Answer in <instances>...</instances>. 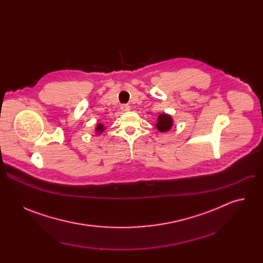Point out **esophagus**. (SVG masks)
Returning <instances> with one entry per match:
<instances>
[{"instance_id": "34e87169", "label": "esophagus", "mask_w": 263, "mask_h": 263, "mask_svg": "<svg viewBox=\"0 0 263 263\" xmlns=\"http://www.w3.org/2000/svg\"><path fill=\"white\" fill-rule=\"evenodd\" d=\"M121 109H122L123 112H127V111L130 110V106L127 105V104H123V105L121 106Z\"/></svg>"}]
</instances>
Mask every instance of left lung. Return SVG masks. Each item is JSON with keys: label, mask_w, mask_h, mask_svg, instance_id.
Returning <instances> with one entry per match:
<instances>
[{"label": "left lung", "mask_w": 263, "mask_h": 263, "mask_svg": "<svg viewBox=\"0 0 263 263\" xmlns=\"http://www.w3.org/2000/svg\"><path fill=\"white\" fill-rule=\"evenodd\" d=\"M172 126H173V120H172L171 116L163 114L158 117V123L156 124V128L160 132L168 131L172 128Z\"/></svg>", "instance_id": "1"}]
</instances>
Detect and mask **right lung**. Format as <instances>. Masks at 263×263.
Segmentation results:
<instances>
[{
  "label": "right lung",
  "instance_id": "add662e5",
  "mask_svg": "<svg viewBox=\"0 0 263 263\" xmlns=\"http://www.w3.org/2000/svg\"><path fill=\"white\" fill-rule=\"evenodd\" d=\"M104 130H105V128H104V126H103L102 124H99V125L97 126V128H96V131H97L98 133H102Z\"/></svg>",
  "mask_w": 263,
  "mask_h": 263
}]
</instances>
